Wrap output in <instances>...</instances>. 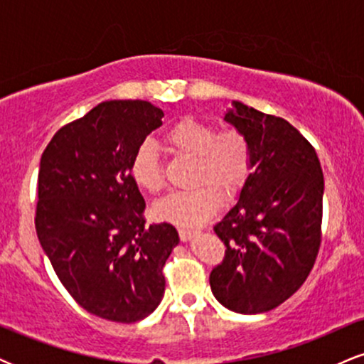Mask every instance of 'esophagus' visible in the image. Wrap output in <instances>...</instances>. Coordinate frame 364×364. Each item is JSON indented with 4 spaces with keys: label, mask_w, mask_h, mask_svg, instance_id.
Here are the masks:
<instances>
[{
    "label": "esophagus",
    "mask_w": 364,
    "mask_h": 364,
    "mask_svg": "<svg viewBox=\"0 0 364 364\" xmlns=\"http://www.w3.org/2000/svg\"><path fill=\"white\" fill-rule=\"evenodd\" d=\"M179 237H181V241H190L191 237L196 235V231L193 229H179Z\"/></svg>",
    "instance_id": "34e87169"
}]
</instances>
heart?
Masks as SVG:
<instances>
[{
	"instance_id": "1",
	"label": "heart",
	"mask_w": 364,
	"mask_h": 364,
	"mask_svg": "<svg viewBox=\"0 0 364 364\" xmlns=\"http://www.w3.org/2000/svg\"><path fill=\"white\" fill-rule=\"evenodd\" d=\"M171 152L195 159V190L173 193L154 205L156 219L178 228H196L214 217L225 196H236L253 173L255 150L252 139L236 127L217 132L208 121L183 118L164 135ZM129 176L149 193H159L166 186L164 169L157 147L150 140L141 141L129 159Z\"/></svg>"
}]
</instances>
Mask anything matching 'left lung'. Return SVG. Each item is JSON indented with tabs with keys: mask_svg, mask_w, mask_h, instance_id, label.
I'll use <instances>...</instances> for the list:
<instances>
[{
	"mask_svg": "<svg viewBox=\"0 0 364 364\" xmlns=\"http://www.w3.org/2000/svg\"><path fill=\"white\" fill-rule=\"evenodd\" d=\"M224 119L252 139L255 164L237 203L214 225L225 255L210 272V289L228 310L255 315L291 298L315 265L323 173L289 121L237 101Z\"/></svg>",
	"mask_w": 364,
	"mask_h": 364,
	"instance_id": "left-lung-1",
	"label": "left lung"
}]
</instances>
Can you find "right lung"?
I'll use <instances>...</instances> for the list:
<instances>
[{
    "label": "right lung",
    "instance_id": "obj_1",
    "mask_svg": "<svg viewBox=\"0 0 364 364\" xmlns=\"http://www.w3.org/2000/svg\"><path fill=\"white\" fill-rule=\"evenodd\" d=\"M162 116L147 101L101 102L58 129L41 157L37 237L75 301L104 320H144L164 296L178 231L145 223L129 176V159Z\"/></svg>",
    "mask_w": 364,
    "mask_h": 364
}]
</instances>
